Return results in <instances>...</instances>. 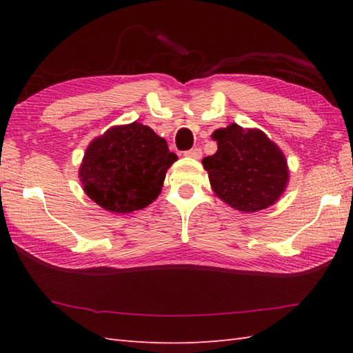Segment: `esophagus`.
<instances>
[{
    "mask_svg": "<svg viewBox=\"0 0 353 353\" xmlns=\"http://www.w3.org/2000/svg\"><path fill=\"white\" fill-rule=\"evenodd\" d=\"M186 157H191V159H200L201 157V148L196 147V148H191V150H186L183 153Z\"/></svg>",
    "mask_w": 353,
    "mask_h": 353,
    "instance_id": "obj_1",
    "label": "esophagus"
}]
</instances>
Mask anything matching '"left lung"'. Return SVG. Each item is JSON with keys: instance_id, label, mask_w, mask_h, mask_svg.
<instances>
[{"instance_id": "obj_1", "label": "left lung", "mask_w": 353, "mask_h": 353, "mask_svg": "<svg viewBox=\"0 0 353 353\" xmlns=\"http://www.w3.org/2000/svg\"><path fill=\"white\" fill-rule=\"evenodd\" d=\"M215 154L203 163L216 197L241 212H256L274 205L288 183V165L282 150L258 129L230 124L212 133Z\"/></svg>"}]
</instances>
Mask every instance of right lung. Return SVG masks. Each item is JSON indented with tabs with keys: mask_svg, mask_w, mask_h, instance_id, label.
I'll list each match as a JSON object with an SVG mask.
<instances>
[{
	"mask_svg": "<svg viewBox=\"0 0 353 353\" xmlns=\"http://www.w3.org/2000/svg\"><path fill=\"white\" fill-rule=\"evenodd\" d=\"M177 156L148 125H115L88 145L79 177L83 190L109 212L130 214L157 199Z\"/></svg>",
	"mask_w": 353,
	"mask_h": 353,
	"instance_id": "1",
	"label": "right lung"
}]
</instances>
